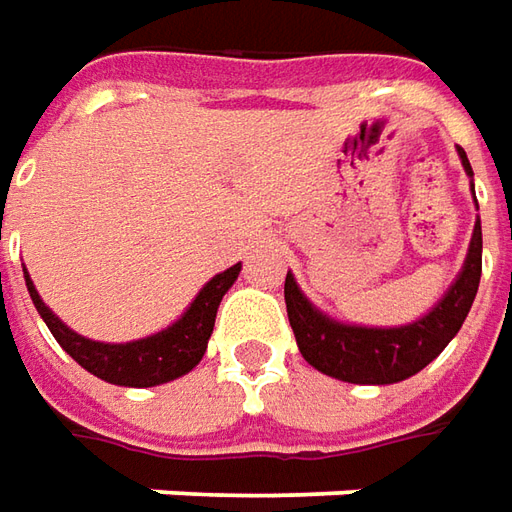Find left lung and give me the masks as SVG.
<instances>
[{"instance_id": "8db88e82", "label": "left lung", "mask_w": 512, "mask_h": 512, "mask_svg": "<svg viewBox=\"0 0 512 512\" xmlns=\"http://www.w3.org/2000/svg\"><path fill=\"white\" fill-rule=\"evenodd\" d=\"M457 155L463 161L465 175L471 178V192H474V169L468 164L463 147H457ZM479 276H482V222L477 217L463 270L451 281L449 290L443 292V298L412 323L359 326V323L334 320L303 295L292 273H287L284 281V301H287L290 326L295 331V343L312 368L348 384H396L424 370L454 340V334L460 331L471 312V303L477 298Z\"/></svg>"}]
</instances>
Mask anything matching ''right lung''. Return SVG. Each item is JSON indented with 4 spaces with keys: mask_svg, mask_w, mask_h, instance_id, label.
I'll return each mask as SVG.
<instances>
[{
    "mask_svg": "<svg viewBox=\"0 0 512 512\" xmlns=\"http://www.w3.org/2000/svg\"><path fill=\"white\" fill-rule=\"evenodd\" d=\"M239 270H242V264H234V267L217 273L203 284L195 301L186 306V312L172 326L155 331L150 337H142V340H130V343H100V340H88L83 334H77L41 301L27 267H24V281H27V292L33 298L38 315L44 317L52 337L80 368L94 373L102 382L119 384V387H155V384L181 379L203 359L222 295L231 290Z\"/></svg>",
    "mask_w": 512,
    "mask_h": 512,
    "instance_id": "add662e5",
    "label": "right lung"
}]
</instances>
